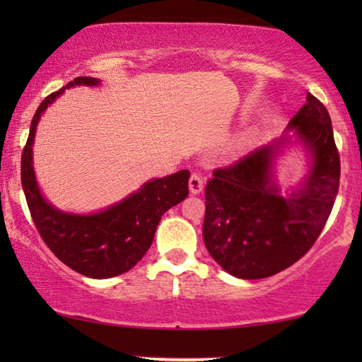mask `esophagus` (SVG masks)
I'll return each instance as SVG.
<instances>
[{
	"mask_svg": "<svg viewBox=\"0 0 362 362\" xmlns=\"http://www.w3.org/2000/svg\"><path fill=\"white\" fill-rule=\"evenodd\" d=\"M202 189H204V181H202L201 175L192 173L189 177V191L192 192V194H199Z\"/></svg>",
	"mask_w": 362,
	"mask_h": 362,
	"instance_id": "34e87169",
	"label": "esophagus"
}]
</instances>
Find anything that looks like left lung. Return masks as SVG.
Wrapping results in <instances>:
<instances>
[{
  "mask_svg": "<svg viewBox=\"0 0 362 362\" xmlns=\"http://www.w3.org/2000/svg\"><path fill=\"white\" fill-rule=\"evenodd\" d=\"M288 128L313 153L308 180L288 197L280 196L270 177L275 146L216 168L206 185V249L239 279H267L298 262L313 247L334 206L341 163L328 110L308 93Z\"/></svg>",
  "mask_w": 362,
  "mask_h": 362,
  "instance_id": "1",
  "label": "left lung"
}]
</instances>
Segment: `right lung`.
Returning <instances> with one entry per match:
<instances>
[{
  "instance_id": "obj_1",
  "label": "right lung",
  "mask_w": 362,
  "mask_h": 362,
  "mask_svg": "<svg viewBox=\"0 0 362 362\" xmlns=\"http://www.w3.org/2000/svg\"><path fill=\"white\" fill-rule=\"evenodd\" d=\"M93 77H77L64 88L97 86ZM52 92L34 113L21 156V185L39 235L62 264L90 279H110L125 274L150 249L161 216L186 199L189 171L153 180L110 209L92 216L66 214L54 209L39 192L33 170V140L41 113L61 95Z\"/></svg>"
}]
</instances>
